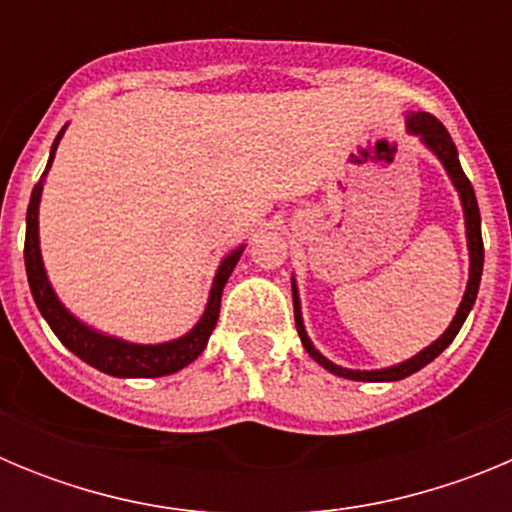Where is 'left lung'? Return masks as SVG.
Returning a JSON list of instances; mask_svg holds the SVG:
<instances>
[{"mask_svg": "<svg viewBox=\"0 0 512 512\" xmlns=\"http://www.w3.org/2000/svg\"><path fill=\"white\" fill-rule=\"evenodd\" d=\"M405 130L410 135L423 143L433 156L441 161L443 171L454 184L456 194H459L461 202V212H464V230H467V251H469V279H467V289H464V297H461L459 307H456V315L451 318L449 328L443 330L441 336L431 343V346H425L423 351H418L410 359L400 361V364L392 366H382V369H346L341 364H333L328 356H323L315 348V343L310 341L305 330V320H302V302H300V289H297V279L292 274V302H295V325L297 333H300V341L305 346L307 354L312 359L318 361L323 369H328L330 374H336V377L343 379H354V382H397V379H405L410 374L420 372L425 364H431L438 354H441L443 348H449V343L454 341L456 333L461 330L464 320H467L469 310L474 307V300H477L479 292V279H482V266H485V248H482V220H479V207H477V197H474V189L469 184L467 174L461 171L459 164V153H456L454 140H451L449 130L443 128L441 122L436 120L428 112H408L405 115Z\"/></svg>", "mask_w": 512, "mask_h": 512, "instance_id": "obj_1", "label": "left lung"}]
</instances>
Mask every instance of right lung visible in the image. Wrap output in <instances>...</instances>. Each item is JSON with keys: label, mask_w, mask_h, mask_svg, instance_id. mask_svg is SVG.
<instances>
[{"label": "right lung", "mask_w": 512, "mask_h": 512, "mask_svg": "<svg viewBox=\"0 0 512 512\" xmlns=\"http://www.w3.org/2000/svg\"><path fill=\"white\" fill-rule=\"evenodd\" d=\"M69 128V122L63 125L61 133L56 135L51 146V156L45 164L40 182L33 187L30 194V205H27V220H25V271L27 282H30V292L38 305L40 315L45 323L51 325V330L58 336V341L69 348L71 354L79 356L81 361H87L89 366L99 369V372L110 374V377H166L187 364H192L197 356L205 351L207 341H210L212 330L217 325V315H220V297L228 284V277L233 274L235 264L241 261V253L246 251V243L235 246L233 251L225 253L220 264H217L215 277H212L210 295H207V305L202 318L192 325V328L179 338H171L164 343H133L125 338L110 336L102 330L92 328L81 318H76L69 307L63 305L61 297L56 295L48 271L43 264V253H40V197H43L45 176L51 171L53 158H56L58 143H61L63 133Z\"/></svg>", "instance_id": "right-lung-1"}]
</instances>
